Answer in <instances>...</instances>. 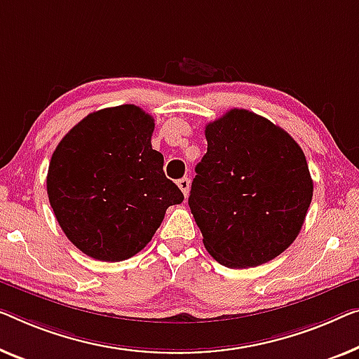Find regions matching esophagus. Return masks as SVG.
<instances>
[{"mask_svg": "<svg viewBox=\"0 0 359 359\" xmlns=\"http://www.w3.org/2000/svg\"><path fill=\"white\" fill-rule=\"evenodd\" d=\"M177 185H179V189L182 190V194H184V196H185V198L189 196V191H190V179H189V177L180 179V180L177 182Z\"/></svg>", "mask_w": 359, "mask_h": 359, "instance_id": "obj_1", "label": "esophagus"}]
</instances>
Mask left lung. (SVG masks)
<instances>
[{
  "label": "left lung",
  "mask_w": 359,
  "mask_h": 359,
  "mask_svg": "<svg viewBox=\"0 0 359 359\" xmlns=\"http://www.w3.org/2000/svg\"><path fill=\"white\" fill-rule=\"evenodd\" d=\"M189 206L217 263L255 267L283 253L306 217L313 180L303 149L279 126L231 109L205 130Z\"/></svg>",
  "instance_id": "obj_1"
}]
</instances>
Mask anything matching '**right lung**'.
I'll list each match as a JSON object with an SVG mask.
<instances>
[{
	"label": "right lung",
	"instance_id": "1",
	"mask_svg": "<svg viewBox=\"0 0 359 359\" xmlns=\"http://www.w3.org/2000/svg\"><path fill=\"white\" fill-rule=\"evenodd\" d=\"M154 119L122 104L88 114L53 153L46 190L66 237L90 258L124 261L147 247L184 194L151 148Z\"/></svg>",
	"mask_w": 359,
	"mask_h": 359
}]
</instances>
